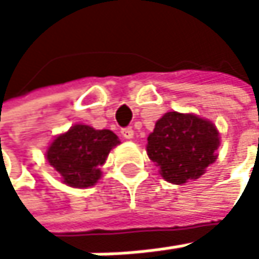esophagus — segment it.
I'll use <instances>...</instances> for the list:
<instances>
[{
  "instance_id": "esophagus-1",
  "label": "esophagus",
  "mask_w": 259,
  "mask_h": 259,
  "mask_svg": "<svg viewBox=\"0 0 259 259\" xmlns=\"http://www.w3.org/2000/svg\"><path fill=\"white\" fill-rule=\"evenodd\" d=\"M121 137L124 140H132L134 138V128L132 127H124V128H121Z\"/></svg>"
}]
</instances>
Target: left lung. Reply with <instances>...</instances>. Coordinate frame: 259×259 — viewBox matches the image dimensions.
<instances>
[{"label": "left lung", "mask_w": 259, "mask_h": 259, "mask_svg": "<svg viewBox=\"0 0 259 259\" xmlns=\"http://www.w3.org/2000/svg\"><path fill=\"white\" fill-rule=\"evenodd\" d=\"M219 132L196 115L169 112L147 138V155L160 166L161 177L174 185L199 179L216 160Z\"/></svg>", "instance_id": "obj_1"}]
</instances>
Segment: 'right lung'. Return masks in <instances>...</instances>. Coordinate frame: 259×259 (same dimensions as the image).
Instances as JSON below:
<instances>
[{
	"label": "right lung",
	"mask_w": 259,
	"mask_h": 259,
	"mask_svg": "<svg viewBox=\"0 0 259 259\" xmlns=\"http://www.w3.org/2000/svg\"><path fill=\"white\" fill-rule=\"evenodd\" d=\"M116 144L119 140L112 131H95L90 125L77 124L53 141L46 158L66 185L87 188L98 182L101 166Z\"/></svg>",
	"instance_id": "add662e5"
}]
</instances>
